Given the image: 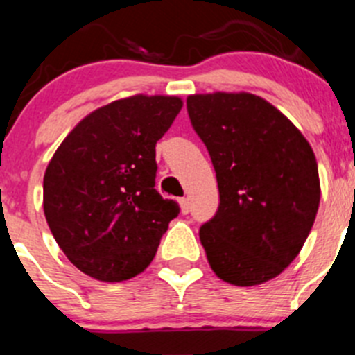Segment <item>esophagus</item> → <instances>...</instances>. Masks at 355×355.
<instances>
[{
  "mask_svg": "<svg viewBox=\"0 0 355 355\" xmlns=\"http://www.w3.org/2000/svg\"><path fill=\"white\" fill-rule=\"evenodd\" d=\"M180 205H181V211L183 213H188L190 211V208H192V206H190V199H188V197L180 199Z\"/></svg>",
  "mask_w": 355,
  "mask_h": 355,
  "instance_id": "1",
  "label": "esophagus"
}]
</instances>
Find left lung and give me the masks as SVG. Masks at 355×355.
<instances>
[{"label": "left lung", "mask_w": 355, "mask_h": 355, "mask_svg": "<svg viewBox=\"0 0 355 355\" xmlns=\"http://www.w3.org/2000/svg\"><path fill=\"white\" fill-rule=\"evenodd\" d=\"M187 110L220 193L215 216L199 229L209 266L234 286L266 283L297 258L315 222V153L275 106L254 94H197Z\"/></svg>", "instance_id": "1"}]
</instances>
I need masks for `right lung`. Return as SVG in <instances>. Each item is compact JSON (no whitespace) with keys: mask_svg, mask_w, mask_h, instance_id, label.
Listing matches in <instances>:
<instances>
[{"mask_svg":"<svg viewBox=\"0 0 355 355\" xmlns=\"http://www.w3.org/2000/svg\"><path fill=\"white\" fill-rule=\"evenodd\" d=\"M183 101L133 96L97 108L65 137L44 174V213L83 274L121 283L149 266L180 205L156 192V142Z\"/></svg>","mask_w":355,"mask_h":355,"instance_id":"add662e5","label":"right lung"}]
</instances>
